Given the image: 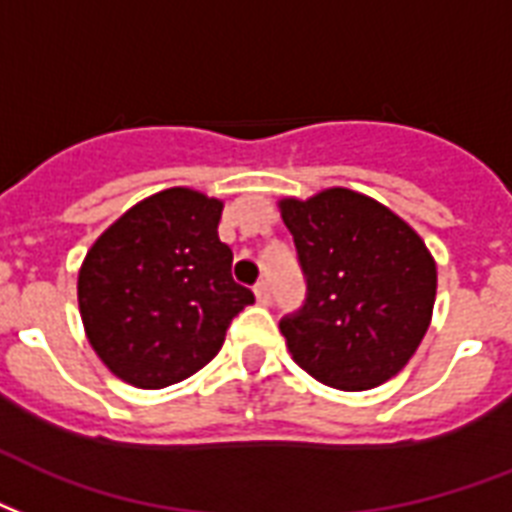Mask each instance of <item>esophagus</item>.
<instances>
[{"mask_svg":"<svg viewBox=\"0 0 512 512\" xmlns=\"http://www.w3.org/2000/svg\"><path fill=\"white\" fill-rule=\"evenodd\" d=\"M255 298H257V303H263V306H268V303H271V290H268V284L265 282L255 284Z\"/></svg>","mask_w":512,"mask_h":512,"instance_id":"1","label":"esophagus"}]
</instances>
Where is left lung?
<instances>
[{"label":"left lung","mask_w":512,"mask_h":512,"mask_svg":"<svg viewBox=\"0 0 512 512\" xmlns=\"http://www.w3.org/2000/svg\"><path fill=\"white\" fill-rule=\"evenodd\" d=\"M306 300L279 330L308 376L362 392L397 376L427 333L438 271L416 230L386 206L333 187L282 201Z\"/></svg>","instance_id":"1"}]
</instances>
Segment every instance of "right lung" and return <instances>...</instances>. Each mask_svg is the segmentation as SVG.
Masks as SVG:
<instances>
[{
  "instance_id": "right-lung-1",
  "label": "right lung",
  "mask_w": 512,
  "mask_h": 512,
  "mask_svg": "<svg viewBox=\"0 0 512 512\" xmlns=\"http://www.w3.org/2000/svg\"><path fill=\"white\" fill-rule=\"evenodd\" d=\"M220 217L217 198L171 187L128 209L91 247L77 282L80 314L117 378L163 389L193 376L255 303L230 276Z\"/></svg>"
}]
</instances>
